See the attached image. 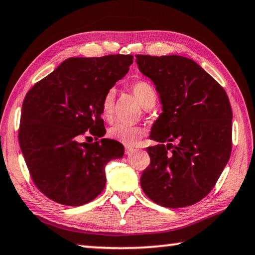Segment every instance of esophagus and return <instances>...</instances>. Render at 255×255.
<instances>
[{
  "label": "esophagus",
  "mask_w": 255,
  "mask_h": 255,
  "mask_svg": "<svg viewBox=\"0 0 255 255\" xmlns=\"http://www.w3.org/2000/svg\"><path fill=\"white\" fill-rule=\"evenodd\" d=\"M135 149H133V148L132 147H125V154H127V155H130V154H132V152L133 151H134Z\"/></svg>",
  "instance_id": "1"
}]
</instances>
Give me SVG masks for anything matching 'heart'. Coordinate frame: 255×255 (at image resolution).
<instances>
[{
    "label": "heart",
    "instance_id": "b5f03b06",
    "mask_svg": "<svg viewBox=\"0 0 255 255\" xmlns=\"http://www.w3.org/2000/svg\"><path fill=\"white\" fill-rule=\"evenodd\" d=\"M130 90L133 96L136 98L139 104L146 108L149 105H155L156 103V92L150 83L146 81H135L130 85ZM114 104H115V90L109 89L105 93L101 100V115L106 120H112L114 114ZM143 128L139 127H132V125H125L117 123L108 128V136L112 140L123 143L124 146L133 147L138 144L143 135Z\"/></svg>",
    "mask_w": 255,
    "mask_h": 255
}]
</instances>
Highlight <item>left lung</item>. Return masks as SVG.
<instances>
[{
  "label": "left lung",
  "mask_w": 255,
  "mask_h": 255,
  "mask_svg": "<svg viewBox=\"0 0 255 255\" xmlns=\"http://www.w3.org/2000/svg\"><path fill=\"white\" fill-rule=\"evenodd\" d=\"M135 58L140 72L156 85L163 111L150 132L158 144L147 148L150 164L141 175V188L160 206L193 205L213 189L230 157L233 112L228 96L189 58Z\"/></svg>",
  "instance_id": "obj_1"
}]
</instances>
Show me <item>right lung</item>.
Instances as JSON below:
<instances>
[{
    "mask_svg": "<svg viewBox=\"0 0 255 255\" xmlns=\"http://www.w3.org/2000/svg\"><path fill=\"white\" fill-rule=\"evenodd\" d=\"M132 62L131 54L69 58L27 92L19 144L33 182L51 201L68 206L93 201L106 186V164L123 157L115 140L82 138L105 135L101 100Z\"/></svg>",
    "mask_w": 255,
    "mask_h": 255,
    "instance_id": "1",
    "label": "right lung"
}]
</instances>
